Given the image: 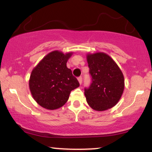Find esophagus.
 <instances>
[{
    "instance_id": "1",
    "label": "esophagus",
    "mask_w": 152,
    "mask_h": 152,
    "mask_svg": "<svg viewBox=\"0 0 152 152\" xmlns=\"http://www.w3.org/2000/svg\"><path fill=\"white\" fill-rule=\"evenodd\" d=\"M78 82H79V84L81 85V83H82V78H81V76H80V77L78 78Z\"/></svg>"
}]
</instances>
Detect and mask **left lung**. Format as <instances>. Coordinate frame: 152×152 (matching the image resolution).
<instances>
[{
  "mask_svg": "<svg viewBox=\"0 0 152 152\" xmlns=\"http://www.w3.org/2000/svg\"><path fill=\"white\" fill-rule=\"evenodd\" d=\"M86 58L92 77L90 87L84 89L87 103L95 111H106L114 107L124 89L123 73L105 53H88Z\"/></svg>",
  "mask_w": 152,
  "mask_h": 152,
  "instance_id": "left-lung-1",
  "label": "left lung"
}]
</instances>
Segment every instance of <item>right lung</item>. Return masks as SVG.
<instances>
[{
    "label": "right lung",
    "mask_w": 152,
    "mask_h": 152,
    "mask_svg": "<svg viewBox=\"0 0 152 152\" xmlns=\"http://www.w3.org/2000/svg\"><path fill=\"white\" fill-rule=\"evenodd\" d=\"M72 52L64 53L53 50L33 69L29 79V88L34 100L48 110L57 109L66 104L71 91L79 86V83L67 68L66 63Z\"/></svg>",
    "instance_id": "add662e5"
}]
</instances>
